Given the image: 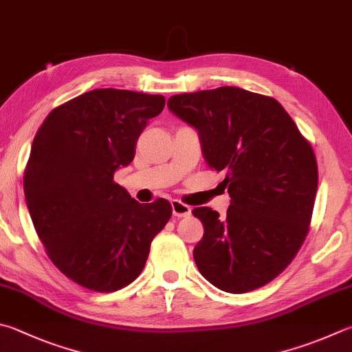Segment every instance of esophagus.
<instances>
[{
    "label": "esophagus",
    "mask_w": 352,
    "mask_h": 352,
    "mask_svg": "<svg viewBox=\"0 0 352 352\" xmlns=\"http://www.w3.org/2000/svg\"><path fill=\"white\" fill-rule=\"evenodd\" d=\"M170 204H172V214H174L175 217H188V215H190V208L188 206V204L182 203L180 200H174Z\"/></svg>",
    "instance_id": "1"
}]
</instances>
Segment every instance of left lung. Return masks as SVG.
Wrapping results in <instances>:
<instances>
[{
    "mask_svg": "<svg viewBox=\"0 0 352 352\" xmlns=\"http://www.w3.org/2000/svg\"><path fill=\"white\" fill-rule=\"evenodd\" d=\"M169 111L192 126L210 169L225 172L231 206L192 214L204 228L194 248L201 276L243 294L270 283L308 234L318 170L314 151L277 100L223 86L174 95Z\"/></svg>",
    "mask_w": 352,
    "mask_h": 352,
    "instance_id": "obj_1",
    "label": "left lung"
}]
</instances>
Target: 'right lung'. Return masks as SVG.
<instances>
[{
    "mask_svg": "<svg viewBox=\"0 0 352 352\" xmlns=\"http://www.w3.org/2000/svg\"><path fill=\"white\" fill-rule=\"evenodd\" d=\"M163 95L95 89L50 112L32 143L24 195L52 263L97 292L135 280L172 215L164 198L142 204L113 182L129 164Z\"/></svg>",
    "mask_w": 352,
    "mask_h": 352,
    "instance_id": "obj_1",
    "label": "right lung"
}]
</instances>
